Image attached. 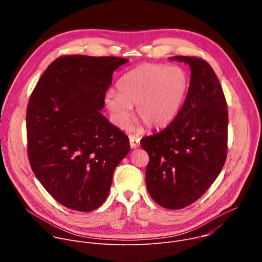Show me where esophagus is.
<instances>
[{
  "mask_svg": "<svg viewBox=\"0 0 262 262\" xmlns=\"http://www.w3.org/2000/svg\"><path fill=\"white\" fill-rule=\"evenodd\" d=\"M129 145L132 148H137L140 146V138L137 136H129Z\"/></svg>",
  "mask_w": 262,
  "mask_h": 262,
  "instance_id": "34e87169",
  "label": "esophagus"
}]
</instances>
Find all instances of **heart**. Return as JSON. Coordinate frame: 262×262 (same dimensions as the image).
<instances>
[{
  "instance_id": "heart-1",
  "label": "heart",
  "mask_w": 262,
  "mask_h": 262,
  "mask_svg": "<svg viewBox=\"0 0 262 262\" xmlns=\"http://www.w3.org/2000/svg\"><path fill=\"white\" fill-rule=\"evenodd\" d=\"M190 79L179 66L142 64L118 81V92L108 90L104 102L114 123L126 128L133 115V105L144 124L151 128L165 126L178 113L188 93Z\"/></svg>"
}]
</instances>
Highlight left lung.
<instances>
[{"mask_svg": "<svg viewBox=\"0 0 262 262\" xmlns=\"http://www.w3.org/2000/svg\"><path fill=\"white\" fill-rule=\"evenodd\" d=\"M171 59L191 67L188 94L171 123L144 137L141 146L149 156L145 176L149 195L165 208L181 209L208 190L225 164L228 111L215 72L205 60Z\"/></svg>", "mask_w": 262, "mask_h": 262, "instance_id": "8db88e82", "label": "left lung"}]
</instances>
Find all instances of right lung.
I'll use <instances>...</instances> for the list:
<instances>
[{
    "label": "right lung",
    "instance_id": "obj_1",
    "mask_svg": "<svg viewBox=\"0 0 262 262\" xmlns=\"http://www.w3.org/2000/svg\"><path fill=\"white\" fill-rule=\"evenodd\" d=\"M128 60L68 55L53 61L27 107L28 158L43 188L67 208L88 212L106 199L128 137L99 111L113 72Z\"/></svg>",
    "mask_w": 262,
    "mask_h": 262
}]
</instances>
